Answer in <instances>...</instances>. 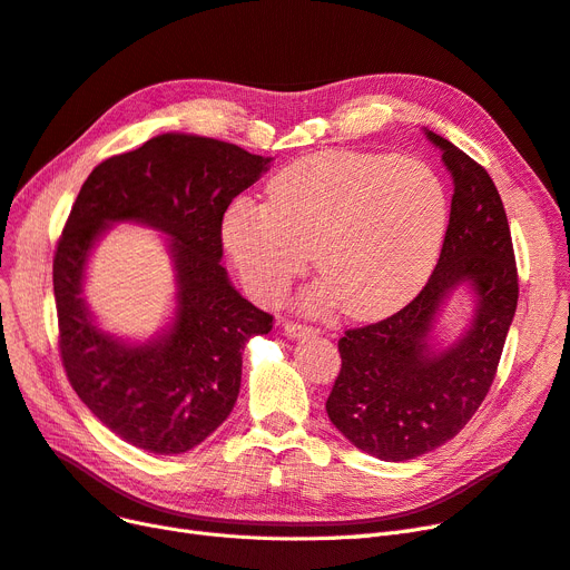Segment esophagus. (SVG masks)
Listing matches in <instances>:
<instances>
[{
  "label": "esophagus",
  "instance_id": "obj_1",
  "mask_svg": "<svg viewBox=\"0 0 570 570\" xmlns=\"http://www.w3.org/2000/svg\"><path fill=\"white\" fill-rule=\"evenodd\" d=\"M284 331H286V335H291V338H305V335L314 333V326H307L301 322H286Z\"/></svg>",
  "mask_w": 570,
  "mask_h": 570
}]
</instances>
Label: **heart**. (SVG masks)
<instances>
[{"mask_svg":"<svg viewBox=\"0 0 570 570\" xmlns=\"http://www.w3.org/2000/svg\"><path fill=\"white\" fill-rule=\"evenodd\" d=\"M449 214V189L428 161L331 150L272 176L267 204H232L223 242L263 301H279L314 253L324 284L309 303L338 301L352 320H381L430 279Z\"/></svg>","mask_w":570,"mask_h":570,"instance_id":"1","label":"heart"}]
</instances>
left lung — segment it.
<instances>
[{"label": "left lung", "mask_w": 570, "mask_h": 570, "mask_svg": "<svg viewBox=\"0 0 570 570\" xmlns=\"http://www.w3.org/2000/svg\"><path fill=\"white\" fill-rule=\"evenodd\" d=\"M453 178L451 218L425 288L392 317L345 331L331 423L356 449L404 462L446 444L487 399L517 312L519 277L508 216L487 168L425 129ZM458 287L475 298L466 333L436 348L431 328Z\"/></svg>", "instance_id": "1"}]
</instances>
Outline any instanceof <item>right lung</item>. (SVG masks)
<instances>
[{
    "mask_svg": "<svg viewBox=\"0 0 570 570\" xmlns=\"http://www.w3.org/2000/svg\"><path fill=\"white\" fill-rule=\"evenodd\" d=\"M269 161L216 138L161 134L98 164L72 204L53 258L60 360L87 409L142 451L185 453L216 432L237 402L244 345L272 331V314L220 265L225 210ZM112 222L173 237L177 314L147 344L105 334L80 296L90 250Z\"/></svg>",
    "mask_w": 570,
    "mask_h": 570,
    "instance_id": "obj_1",
    "label": "right lung"
}]
</instances>
